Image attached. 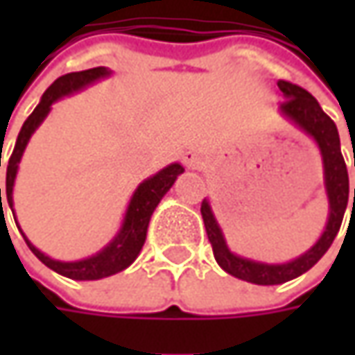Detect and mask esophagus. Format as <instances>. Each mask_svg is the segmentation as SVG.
Wrapping results in <instances>:
<instances>
[{"label":"esophagus","instance_id":"esophagus-1","mask_svg":"<svg viewBox=\"0 0 355 355\" xmlns=\"http://www.w3.org/2000/svg\"><path fill=\"white\" fill-rule=\"evenodd\" d=\"M184 164L187 170H198L199 164H201V157H199V154H196V152H185L184 154Z\"/></svg>","mask_w":355,"mask_h":355}]
</instances>
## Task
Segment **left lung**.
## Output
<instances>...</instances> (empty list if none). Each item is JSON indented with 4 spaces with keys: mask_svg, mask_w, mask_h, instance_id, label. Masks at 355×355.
<instances>
[{
    "mask_svg": "<svg viewBox=\"0 0 355 355\" xmlns=\"http://www.w3.org/2000/svg\"><path fill=\"white\" fill-rule=\"evenodd\" d=\"M277 85H279L280 92L284 94V103H280L279 108L280 114L286 120H291L296 128L308 134L320 150L322 168H324V189H326V198H328V221H326L320 239L306 252H302L300 257H296L288 263H263V261L247 259V257L235 254L227 247L225 235L215 219L209 199H203V203H201L203 223H205V231H207V237L211 243L217 265L237 279L247 280L252 284H265V286L282 284V282L296 279L320 261L340 231L349 198L348 170H346V162H344L342 150H340V136H338L334 120L322 110L318 101L308 90L300 89L293 83H286V80H279ZM354 209L355 189L352 213Z\"/></svg>",
    "mask_w": 355,
    "mask_h": 355,
    "instance_id": "obj_1",
    "label": "left lung"
}]
</instances>
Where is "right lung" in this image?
Here are the masks:
<instances>
[{
    "instance_id": "right-lung-1",
    "label": "right lung",
    "mask_w": 355,
    "mask_h": 355,
    "mask_svg": "<svg viewBox=\"0 0 355 355\" xmlns=\"http://www.w3.org/2000/svg\"><path fill=\"white\" fill-rule=\"evenodd\" d=\"M112 75L110 69L106 67H94L89 71H80V73H69V75L59 76L47 90L45 94L41 96V103L37 104L31 116L27 118L21 126L19 136H17V142L13 148V154L7 162V175H6V193H7V203L13 211V185H15V178H17V170H19V162L23 157V152L27 148V144L31 140V136L35 134V130L43 124V120L47 118L51 112V106L61 101L62 96H71L78 90L87 89L90 85H94L96 80H103L106 76ZM0 166H1V150H0ZM184 173V166L173 162L170 166H166L164 170H159L154 173L152 178L144 180L142 184L136 187V191L132 193L130 198L128 207L124 213V219H122V225L118 229V233L114 239L103 247L101 251L92 257L87 259H80V261H57V259H51L49 254L43 251H39L29 239L25 237V233L21 231V227L17 229L21 231V235L25 239L27 247L33 251V254L43 263L49 266L51 270L59 272L62 277L73 280H98L106 279L110 275H116L120 270L128 268L136 257L140 254L144 247V241H146V233H148V225H150V217L157 207V203L162 201V198L170 191V187L173 182L178 180V175ZM0 207H1V189H0ZM3 209V207H1ZM15 217V215H13ZM15 223H17V217H15Z\"/></svg>"
}]
</instances>
